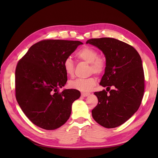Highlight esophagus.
<instances>
[{"label": "esophagus", "mask_w": 158, "mask_h": 158, "mask_svg": "<svg viewBox=\"0 0 158 158\" xmlns=\"http://www.w3.org/2000/svg\"><path fill=\"white\" fill-rule=\"evenodd\" d=\"M81 94H82V95L83 97H87V96H88V95H89L90 94H89V93H84V92H82Z\"/></svg>", "instance_id": "34e87169"}]
</instances>
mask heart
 <instances>
[{"mask_svg":"<svg viewBox=\"0 0 158 158\" xmlns=\"http://www.w3.org/2000/svg\"><path fill=\"white\" fill-rule=\"evenodd\" d=\"M78 59L82 60L90 64V70L97 74H102L106 68V61L99 57L98 52L92 48L85 47L78 51L76 54ZM63 69L65 73L69 76H73L74 64L70 58L66 59L63 63ZM97 83V79L95 77L88 78H77L70 81L69 85L71 88L77 89L81 92H89Z\"/></svg>","mask_w":158,"mask_h":158,"instance_id":"heart-1","label":"heart"}]
</instances>
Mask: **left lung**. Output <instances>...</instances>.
I'll use <instances>...</instances> for the list:
<instances>
[{"label": "left lung", "instance_id": "8db88e82", "mask_svg": "<svg viewBox=\"0 0 158 158\" xmlns=\"http://www.w3.org/2000/svg\"><path fill=\"white\" fill-rule=\"evenodd\" d=\"M88 44L98 47L106 57L99 84L110 91L94 93L98 103L92 111V117L103 127L115 128L128 120L140 106L144 92L141 57L133 47L114 38L91 39ZM111 86L114 88L110 90Z\"/></svg>", "mask_w": 158, "mask_h": 158}]
</instances>
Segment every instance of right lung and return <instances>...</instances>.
<instances>
[{
    "label": "right lung",
    "mask_w": 158,
    "mask_h": 158,
    "mask_svg": "<svg viewBox=\"0 0 158 158\" xmlns=\"http://www.w3.org/2000/svg\"><path fill=\"white\" fill-rule=\"evenodd\" d=\"M83 43L60 40H44L32 45L18 62L15 72L16 98L26 117L45 130H55L68 121L72 104L80 97L74 89L64 86L66 59Z\"/></svg>",
    "instance_id": "1"
}]
</instances>
